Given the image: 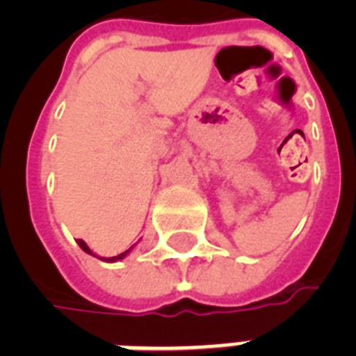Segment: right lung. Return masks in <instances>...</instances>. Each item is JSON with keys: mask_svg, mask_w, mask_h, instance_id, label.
<instances>
[{"mask_svg": "<svg viewBox=\"0 0 356 356\" xmlns=\"http://www.w3.org/2000/svg\"><path fill=\"white\" fill-rule=\"evenodd\" d=\"M77 243H79V248L83 249V251H85V253L92 254L90 248H88V245H86V243H85V240H77ZM129 251H131V249H127V251H123V253H120L118 257H111V259H102V260H107V262H116V260H122L123 257H125V254L129 253Z\"/></svg>", "mask_w": 356, "mask_h": 356, "instance_id": "add662e5", "label": "right lung"}]
</instances>
